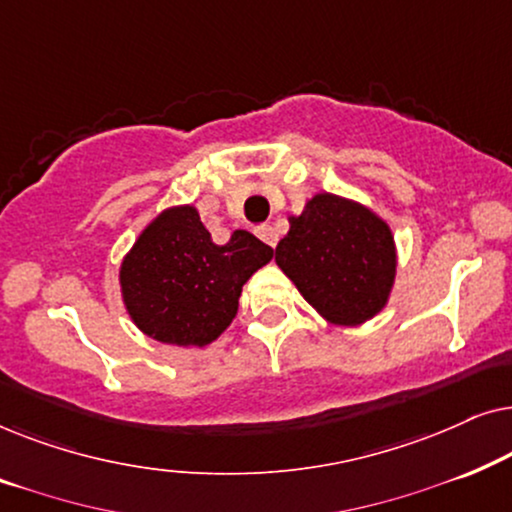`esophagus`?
I'll use <instances>...</instances> for the list:
<instances>
[{"label":"esophagus","instance_id":"34e87169","mask_svg":"<svg viewBox=\"0 0 512 512\" xmlns=\"http://www.w3.org/2000/svg\"><path fill=\"white\" fill-rule=\"evenodd\" d=\"M256 235L261 237V240H263L265 244H268V247H275L277 240H279L277 230L272 228V226H258V228H256Z\"/></svg>","mask_w":512,"mask_h":512}]
</instances>
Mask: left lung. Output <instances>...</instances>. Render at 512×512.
Segmentation results:
<instances>
[{
	"instance_id": "1",
	"label": "left lung",
	"mask_w": 512,
	"mask_h": 512,
	"mask_svg": "<svg viewBox=\"0 0 512 512\" xmlns=\"http://www.w3.org/2000/svg\"><path fill=\"white\" fill-rule=\"evenodd\" d=\"M275 249V261L321 317L356 326L387 305L396 275L394 235L359 202L319 193Z\"/></svg>"
}]
</instances>
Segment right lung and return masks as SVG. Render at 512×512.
<instances>
[{
  "mask_svg": "<svg viewBox=\"0 0 512 512\" xmlns=\"http://www.w3.org/2000/svg\"><path fill=\"white\" fill-rule=\"evenodd\" d=\"M272 254L247 230L216 244L195 207L167 209L146 226L121 265L125 307L149 338L205 347L226 331L242 286Z\"/></svg>",
  "mask_w": 512,
  "mask_h": 512,
  "instance_id": "right-lung-1",
  "label": "right lung"
}]
</instances>
